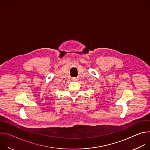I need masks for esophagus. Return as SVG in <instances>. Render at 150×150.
Returning a JSON list of instances; mask_svg holds the SVG:
<instances>
[{
    "label": "esophagus",
    "instance_id": "1",
    "mask_svg": "<svg viewBox=\"0 0 150 150\" xmlns=\"http://www.w3.org/2000/svg\"><path fill=\"white\" fill-rule=\"evenodd\" d=\"M72 79L74 80V81H76V80L78 79V78H76V77H74V78H72Z\"/></svg>",
    "mask_w": 150,
    "mask_h": 150
}]
</instances>
